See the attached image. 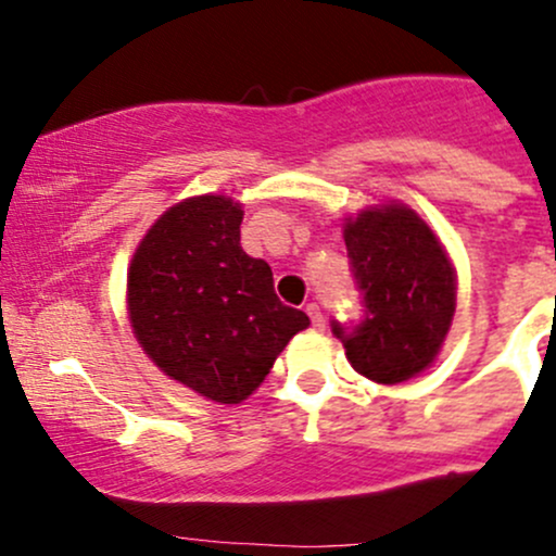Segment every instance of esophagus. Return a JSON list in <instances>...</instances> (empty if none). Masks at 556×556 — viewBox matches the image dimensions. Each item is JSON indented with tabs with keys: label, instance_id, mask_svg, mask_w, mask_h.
Returning <instances> with one entry per match:
<instances>
[{
	"label": "esophagus",
	"instance_id": "1",
	"mask_svg": "<svg viewBox=\"0 0 556 556\" xmlns=\"http://www.w3.org/2000/svg\"><path fill=\"white\" fill-rule=\"evenodd\" d=\"M306 314H309V319H312V328H323L325 317H323V309H319L317 304H306Z\"/></svg>",
	"mask_w": 556,
	"mask_h": 556
}]
</instances>
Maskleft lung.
I'll list each match as a JSON object with an SVG mask.
<instances>
[{"label": "left lung", "instance_id": "obj_1", "mask_svg": "<svg viewBox=\"0 0 556 556\" xmlns=\"http://www.w3.org/2000/svg\"><path fill=\"white\" fill-rule=\"evenodd\" d=\"M361 323L330 319L352 368L379 384L412 379L433 363L454 314V268L433 231L406 206L363 212L344 228Z\"/></svg>", "mask_w": 556, "mask_h": 556}]
</instances>
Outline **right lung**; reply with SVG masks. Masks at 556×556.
<instances>
[{"label": "right lung", "instance_id": "1", "mask_svg": "<svg viewBox=\"0 0 556 556\" xmlns=\"http://www.w3.org/2000/svg\"><path fill=\"white\" fill-rule=\"evenodd\" d=\"M242 210L195 195L161 215L128 268L134 333L155 366L199 395L239 403L309 325L274 293L266 261L239 244Z\"/></svg>", "mask_w": 556, "mask_h": 556}]
</instances>
